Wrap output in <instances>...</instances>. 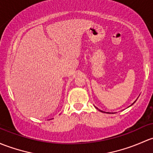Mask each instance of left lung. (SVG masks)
Listing matches in <instances>:
<instances>
[{
	"label": "left lung",
	"instance_id": "8db88e82",
	"mask_svg": "<svg viewBox=\"0 0 153 153\" xmlns=\"http://www.w3.org/2000/svg\"><path fill=\"white\" fill-rule=\"evenodd\" d=\"M136 100H135V102H133V104H132V105H133V104H134V103H135V102H136ZM131 105H130V106H131ZM95 108H97V109H98V108H97V107H95ZM98 110H99V109H98ZM99 111H101V112H102V113H109V112H104V111H100V110H99Z\"/></svg>",
	"mask_w": 153,
	"mask_h": 153
}]
</instances>
